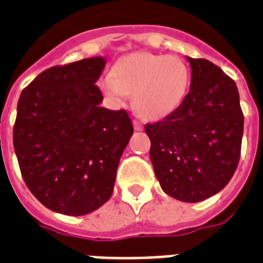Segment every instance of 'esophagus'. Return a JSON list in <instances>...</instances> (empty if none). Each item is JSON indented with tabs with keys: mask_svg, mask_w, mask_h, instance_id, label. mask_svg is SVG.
Segmentation results:
<instances>
[{
	"mask_svg": "<svg viewBox=\"0 0 263 263\" xmlns=\"http://www.w3.org/2000/svg\"><path fill=\"white\" fill-rule=\"evenodd\" d=\"M133 127L136 132H141L142 130V125L138 121H133Z\"/></svg>",
	"mask_w": 263,
	"mask_h": 263,
	"instance_id": "34e87169",
	"label": "esophagus"
}]
</instances>
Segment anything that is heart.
Masks as SVG:
<instances>
[{
  "label": "heart",
  "instance_id": "b5f03b06",
  "mask_svg": "<svg viewBox=\"0 0 263 263\" xmlns=\"http://www.w3.org/2000/svg\"><path fill=\"white\" fill-rule=\"evenodd\" d=\"M189 83L188 67L177 56L137 52L122 58L99 86L111 103L133 97V108L146 121H160L176 111Z\"/></svg>",
  "mask_w": 263,
  "mask_h": 263
}]
</instances>
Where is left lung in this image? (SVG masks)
Wrapping results in <instances>:
<instances>
[{
    "instance_id": "1",
    "label": "left lung",
    "mask_w": 263,
    "mask_h": 263,
    "mask_svg": "<svg viewBox=\"0 0 263 263\" xmlns=\"http://www.w3.org/2000/svg\"><path fill=\"white\" fill-rule=\"evenodd\" d=\"M186 60L191 90L172 115L145 125V133L163 192L196 203L222 191L235 174L244 117L233 79L205 59Z\"/></svg>"
}]
</instances>
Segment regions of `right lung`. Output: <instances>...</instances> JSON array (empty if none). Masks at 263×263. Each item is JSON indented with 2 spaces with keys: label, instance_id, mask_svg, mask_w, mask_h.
<instances>
[{
  "label": "right lung",
  "instance_id": "obj_1",
  "mask_svg": "<svg viewBox=\"0 0 263 263\" xmlns=\"http://www.w3.org/2000/svg\"><path fill=\"white\" fill-rule=\"evenodd\" d=\"M105 59L89 58L41 72L20 95L13 146L23 180L54 213L85 215L108 200L133 136L125 109L100 104L96 82Z\"/></svg>",
  "mask_w": 263,
  "mask_h": 263
}]
</instances>
